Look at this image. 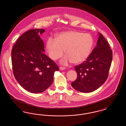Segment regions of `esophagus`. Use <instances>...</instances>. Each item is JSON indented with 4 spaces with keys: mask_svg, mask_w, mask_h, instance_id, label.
<instances>
[{
    "mask_svg": "<svg viewBox=\"0 0 126 126\" xmlns=\"http://www.w3.org/2000/svg\"><path fill=\"white\" fill-rule=\"evenodd\" d=\"M65 68H66L65 67H63V66H60V70H64V69H65Z\"/></svg>",
    "mask_w": 126,
    "mask_h": 126,
    "instance_id": "obj_1",
    "label": "esophagus"
}]
</instances>
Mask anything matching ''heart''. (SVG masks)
I'll list each match as a JSON object with an SVG mask.
<instances>
[{
    "instance_id": "heart-1",
    "label": "heart",
    "mask_w": 126,
    "mask_h": 126,
    "mask_svg": "<svg viewBox=\"0 0 126 126\" xmlns=\"http://www.w3.org/2000/svg\"><path fill=\"white\" fill-rule=\"evenodd\" d=\"M94 39L90 34L77 31L60 33L56 39L50 37L46 43L49 57L56 60L61 58L66 50L67 55L61 60L63 65L70 62L80 64L86 60L92 49Z\"/></svg>"
}]
</instances>
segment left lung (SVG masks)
I'll use <instances>...</instances> for the list:
<instances>
[{
	"mask_svg": "<svg viewBox=\"0 0 126 126\" xmlns=\"http://www.w3.org/2000/svg\"><path fill=\"white\" fill-rule=\"evenodd\" d=\"M97 45L86 60L75 67L77 79L72 87L80 92L90 93L100 87L109 76L112 51L107 40L99 33Z\"/></svg>",
	"mask_w": 126,
	"mask_h": 126,
	"instance_id": "obj_1",
	"label": "left lung"
}]
</instances>
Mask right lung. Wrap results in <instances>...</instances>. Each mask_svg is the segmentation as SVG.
I'll return each mask as SVG.
<instances>
[{
  "mask_svg": "<svg viewBox=\"0 0 126 126\" xmlns=\"http://www.w3.org/2000/svg\"><path fill=\"white\" fill-rule=\"evenodd\" d=\"M43 29H31L25 32L14 45L11 51L14 77L19 84L32 93L44 92L53 81L58 66L44 54V45L39 34Z\"/></svg>",
  "mask_w": 126,
  "mask_h": 126,
  "instance_id": "1",
  "label": "right lung"
}]
</instances>
